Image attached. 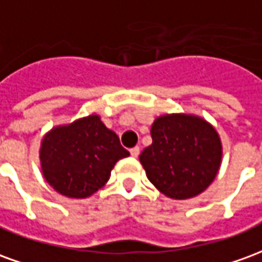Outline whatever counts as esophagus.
<instances>
[{"mask_svg": "<svg viewBox=\"0 0 262 262\" xmlns=\"http://www.w3.org/2000/svg\"><path fill=\"white\" fill-rule=\"evenodd\" d=\"M130 154H132V157H137L139 154H140V148L137 147H132L130 148Z\"/></svg>", "mask_w": 262, "mask_h": 262, "instance_id": "obj_1", "label": "esophagus"}]
</instances>
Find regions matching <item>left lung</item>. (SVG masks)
<instances>
[{"label":"left lung","mask_w":262,"mask_h":262,"mask_svg":"<svg viewBox=\"0 0 262 262\" xmlns=\"http://www.w3.org/2000/svg\"><path fill=\"white\" fill-rule=\"evenodd\" d=\"M151 139L139 159L160 192L188 199L213 181L222 161V144L206 120L192 115L160 116L151 126Z\"/></svg>","instance_id":"8db88e82"}]
</instances>
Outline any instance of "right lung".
Returning <instances> with one entry per match:
<instances>
[{
	"label": "right lung",
	"instance_id": "right-lung-1",
	"mask_svg": "<svg viewBox=\"0 0 262 262\" xmlns=\"http://www.w3.org/2000/svg\"><path fill=\"white\" fill-rule=\"evenodd\" d=\"M115 132L98 115L54 127L40 148L43 176L61 195L86 198L109 180L116 161L127 157Z\"/></svg>",
	"mask_w": 262,
	"mask_h": 262
}]
</instances>
